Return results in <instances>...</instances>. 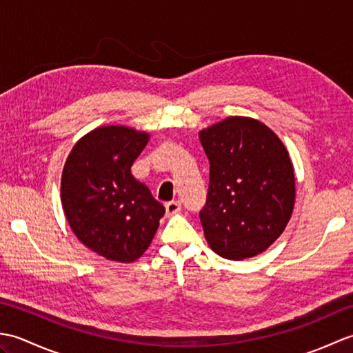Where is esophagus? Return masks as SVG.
Wrapping results in <instances>:
<instances>
[{"instance_id":"1","label":"esophagus","mask_w":353,"mask_h":353,"mask_svg":"<svg viewBox=\"0 0 353 353\" xmlns=\"http://www.w3.org/2000/svg\"><path fill=\"white\" fill-rule=\"evenodd\" d=\"M181 209H182L181 201L172 200V201H168V203H165V211H167V215H168V216L174 215V214H177V212H181Z\"/></svg>"}]
</instances>
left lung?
<instances>
[{
	"label": "left lung",
	"mask_w": 353,
	"mask_h": 353,
	"mask_svg": "<svg viewBox=\"0 0 353 353\" xmlns=\"http://www.w3.org/2000/svg\"><path fill=\"white\" fill-rule=\"evenodd\" d=\"M209 159V190L200 221L221 258L267 250L291 219L294 168L277 134L258 119L229 117L200 132Z\"/></svg>",
	"instance_id": "8db88e82"
}]
</instances>
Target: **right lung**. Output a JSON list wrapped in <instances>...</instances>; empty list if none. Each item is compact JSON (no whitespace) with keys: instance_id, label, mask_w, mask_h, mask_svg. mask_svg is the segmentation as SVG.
Returning <instances> with one entry per match:
<instances>
[{"instance_id":"right-lung-1","label":"right lung","mask_w":353,"mask_h":353,"mask_svg":"<svg viewBox=\"0 0 353 353\" xmlns=\"http://www.w3.org/2000/svg\"><path fill=\"white\" fill-rule=\"evenodd\" d=\"M147 142L145 132L103 125L79 139L65 162L61 199L66 220L88 249L109 261L142 256L165 214L130 171Z\"/></svg>"}]
</instances>
